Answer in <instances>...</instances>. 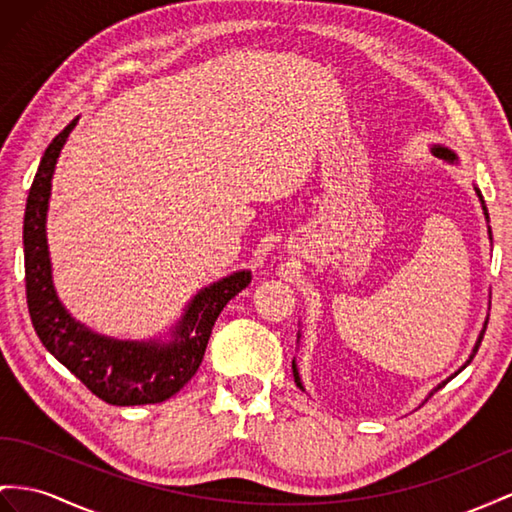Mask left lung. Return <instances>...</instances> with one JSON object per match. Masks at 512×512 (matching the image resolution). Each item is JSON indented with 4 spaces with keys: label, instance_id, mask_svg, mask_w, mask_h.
I'll return each mask as SVG.
<instances>
[{
    "label": "left lung",
    "instance_id": "obj_1",
    "mask_svg": "<svg viewBox=\"0 0 512 512\" xmlns=\"http://www.w3.org/2000/svg\"><path fill=\"white\" fill-rule=\"evenodd\" d=\"M432 153H435L437 157H441V160H445V162H450V164H456L458 162V157H456V153L454 151H450L448 147H441V144H435V147H432ZM476 194H478V199H480V203H482V209H484V218H489V212H487V205H484V201H482V194H480V190L476 188ZM489 235H491V229H489ZM489 322V320H487ZM487 322H484V326H482V333H480V337H478V342H476V346H474V352H471V357L467 359V363L463 365V368L461 370H465L467 368V365L471 363V359H474L476 357V352H478V348H480V342H482V337H484V331H487ZM300 337V335H298ZM292 370H294V383L300 387V389H303L305 391V387H303V383H300V376H298V370H296V361H292ZM461 370H458V372H461ZM456 372V374H458ZM454 374V376H456ZM454 376H450V378H454ZM450 378H448V381H450ZM448 381H443L441 385H437L435 389H432L430 391V396H432V393H435L437 389H441L445 383H448Z\"/></svg>",
    "mask_w": 512,
    "mask_h": 512
}]
</instances>
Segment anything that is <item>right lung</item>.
Here are the masks:
<instances>
[{
	"label": "right lung",
	"mask_w": 512,
	"mask_h": 512,
	"mask_svg": "<svg viewBox=\"0 0 512 512\" xmlns=\"http://www.w3.org/2000/svg\"><path fill=\"white\" fill-rule=\"evenodd\" d=\"M75 125L77 119L49 142L25 203V294H28L34 331L51 355L103 402L116 406L164 402L175 396L199 370L220 311L251 283V270L233 272L214 285L203 287L190 300L166 342L162 339L123 342L93 333L84 324L75 322L62 307L51 281L45 231L51 177Z\"/></svg>",
	"instance_id": "right-lung-1"
}]
</instances>
